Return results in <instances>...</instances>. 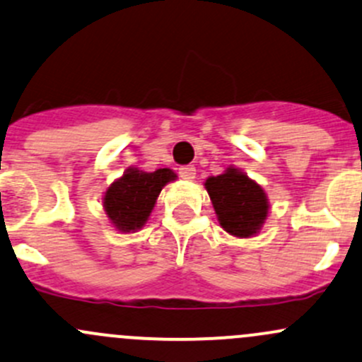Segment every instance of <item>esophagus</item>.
<instances>
[{"instance_id": "34e87169", "label": "esophagus", "mask_w": 362, "mask_h": 362, "mask_svg": "<svg viewBox=\"0 0 362 362\" xmlns=\"http://www.w3.org/2000/svg\"><path fill=\"white\" fill-rule=\"evenodd\" d=\"M178 175H180L184 180H194V178H196V168H194L192 165L182 166V168L178 170Z\"/></svg>"}]
</instances>
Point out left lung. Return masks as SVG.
I'll use <instances>...</instances> for the list:
<instances>
[{
	"mask_svg": "<svg viewBox=\"0 0 362 362\" xmlns=\"http://www.w3.org/2000/svg\"><path fill=\"white\" fill-rule=\"evenodd\" d=\"M223 230L235 238H251L267 220L269 199L264 189L241 170L227 168L204 182Z\"/></svg>",
	"mask_w": 362,
	"mask_h": 362,
	"instance_id": "obj_1",
	"label": "left lung"
}]
</instances>
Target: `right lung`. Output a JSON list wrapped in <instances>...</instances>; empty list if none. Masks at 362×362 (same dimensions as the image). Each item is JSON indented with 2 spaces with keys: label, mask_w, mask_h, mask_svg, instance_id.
I'll use <instances>...</instances> for the list:
<instances>
[{
  "label": "right lung",
  "mask_w": 362,
  "mask_h": 362,
  "mask_svg": "<svg viewBox=\"0 0 362 362\" xmlns=\"http://www.w3.org/2000/svg\"><path fill=\"white\" fill-rule=\"evenodd\" d=\"M177 173L170 168H159L152 173L139 168H128L105 191L104 210L114 229L119 232H135L142 229L154 210L159 192Z\"/></svg>",
  "instance_id": "right-lung-1"
}]
</instances>
